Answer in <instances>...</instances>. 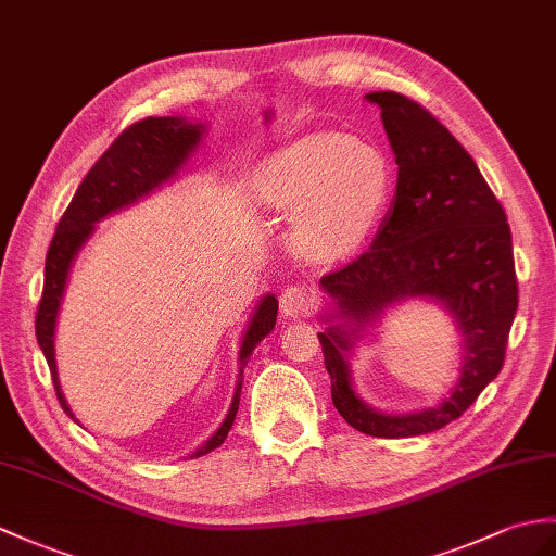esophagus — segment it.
Instances as JSON below:
<instances>
[{"label": "esophagus", "instance_id": "34e87169", "mask_svg": "<svg viewBox=\"0 0 556 556\" xmlns=\"http://www.w3.org/2000/svg\"><path fill=\"white\" fill-rule=\"evenodd\" d=\"M279 307L281 313L287 317H299V315H307V309L313 307V295H309L307 289L303 287H287L279 295Z\"/></svg>", "mask_w": 556, "mask_h": 556}]
</instances>
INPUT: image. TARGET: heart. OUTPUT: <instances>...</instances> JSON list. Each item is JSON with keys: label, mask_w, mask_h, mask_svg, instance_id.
I'll return each instance as SVG.
<instances>
[{"label": "heart", "mask_w": 556, "mask_h": 556, "mask_svg": "<svg viewBox=\"0 0 556 556\" xmlns=\"http://www.w3.org/2000/svg\"><path fill=\"white\" fill-rule=\"evenodd\" d=\"M391 165L351 135L319 132L267 156L253 175V199L293 217V241L315 263L353 255L389 203Z\"/></svg>", "instance_id": "obj_1"}]
</instances>
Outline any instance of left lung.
Instances as JSON below:
<instances>
[{
	"mask_svg": "<svg viewBox=\"0 0 556 556\" xmlns=\"http://www.w3.org/2000/svg\"><path fill=\"white\" fill-rule=\"evenodd\" d=\"M365 99L381 109L395 153V197L371 247L321 277L331 307L319 315L329 327L317 337L339 415L367 435L409 438L459 419L497 377L519 283L505 208L467 149L417 101L397 92ZM407 298L433 300L454 317L463 337L460 379L438 406L389 416L354 393L350 355L364 329Z\"/></svg>",
	"mask_w": 556,
	"mask_h": 556,
	"instance_id": "obj_1",
	"label": "left lung"
}]
</instances>
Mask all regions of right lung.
<instances>
[{
    "label": "right lung",
    "mask_w": 556,
    "mask_h": 556,
    "mask_svg": "<svg viewBox=\"0 0 556 556\" xmlns=\"http://www.w3.org/2000/svg\"><path fill=\"white\" fill-rule=\"evenodd\" d=\"M265 118L269 121L273 115L265 113ZM205 132H208V127L203 123H197V121L191 123L182 118V115L144 118L130 125L118 139L113 141L109 151L94 163L92 170L85 175L83 185L77 187L66 213H63V217L59 219L56 235L51 239L47 263H45V291H42L40 307H37L35 331H37V343H40L42 353L47 357L51 379H54L59 403L63 412L71 415L73 419L75 415L71 412L66 395L61 391L54 337H56V319H59L61 301H63V293H66V283H68V275L75 257L87 243V239L94 235L97 223H101L103 217L127 208V205L137 203L139 199L149 197L151 191H156L165 182L175 179L179 170H182V167L189 163V159L193 156V151L201 147ZM277 307L279 303L273 293H265L253 307L247 331H243L241 345H239V379H237L235 397H231V405L227 409V417L217 426V431L208 438V441L193 450L189 459L208 455L211 450L225 443V438L231 429V424H235L237 409H239L243 367L249 365L255 345L275 329Z\"/></svg>",
    "instance_id": "add662e5"
}]
</instances>
